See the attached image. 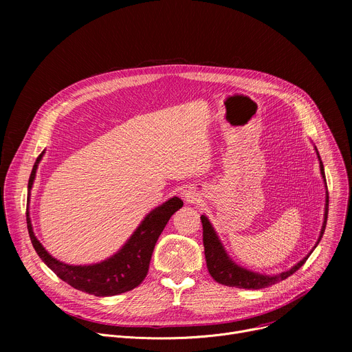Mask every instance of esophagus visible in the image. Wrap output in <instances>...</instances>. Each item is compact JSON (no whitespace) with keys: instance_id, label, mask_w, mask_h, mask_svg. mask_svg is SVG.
Returning <instances> with one entry per match:
<instances>
[{"instance_id":"34e87169","label":"esophagus","mask_w":352,"mask_h":352,"mask_svg":"<svg viewBox=\"0 0 352 352\" xmlns=\"http://www.w3.org/2000/svg\"><path fill=\"white\" fill-rule=\"evenodd\" d=\"M181 197H182L184 199H187V201H192L195 195H194V192L190 191V190H182V191H181Z\"/></svg>"}]
</instances>
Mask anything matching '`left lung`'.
I'll use <instances>...</instances> for the list:
<instances>
[{"label": "left lung", "mask_w": 352, "mask_h": 352, "mask_svg": "<svg viewBox=\"0 0 352 352\" xmlns=\"http://www.w3.org/2000/svg\"><path fill=\"white\" fill-rule=\"evenodd\" d=\"M316 153L320 161V171L324 179V186L327 187V181H325V173H324V165L321 161V157L318 154V150L316 148ZM327 218H328V190L325 194V208H324V221H322V227L320 231V236L317 239L316 245L314 248L302 258L300 263L291 267L289 270H285L280 274H261V272H255L251 270H247L241 265H238L235 261H232V258L227 254L223 243L218 238L212 224L210 223V219L207 215H201V223H202V241H204V252H206V261H207V268L208 272L211 274L212 278L227 287H236V288H245V289H261L267 288L270 285H274L276 283H280L285 278H288L289 275H292L295 271H298L305 261L308 260V256L312 254V251L316 250V247L320 244L322 234L325 231L327 226Z\"/></svg>", "instance_id": "obj_1"}]
</instances>
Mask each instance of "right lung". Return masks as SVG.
<instances>
[{"label":"right lung","instance_id":"1","mask_svg":"<svg viewBox=\"0 0 352 352\" xmlns=\"http://www.w3.org/2000/svg\"><path fill=\"white\" fill-rule=\"evenodd\" d=\"M44 153L45 151L36 158L28 179L27 228L36 254L63 281L76 289L96 295V297H111V295H118L138 287L146 276L148 268H150L151 255L158 236L173 214L184 206V202L178 197H173L148 212L133 235L126 239V243L114 255H111L101 263L89 265H69L61 263L36 239L30 218L31 188Z\"/></svg>","mask_w":352,"mask_h":352}]
</instances>
